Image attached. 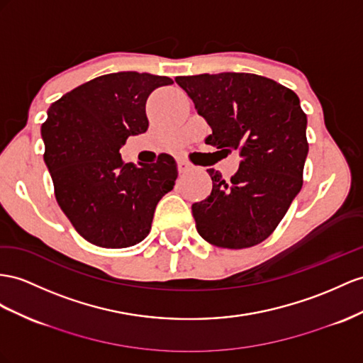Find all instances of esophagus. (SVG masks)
<instances>
[{
    "instance_id": "esophagus-1",
    "label": "esophagus",
    "mask_w": 363,
    "mask_h": 363,
    "mask_svg": "<svg viewBox=\"0 0 363 363\" xmlns=\"http://www.w3.org/2000/svg\"><path fill=\"white\" fill-rule=\"evenodd\" d=\"M178 170L179 173H187L191 170V164L184 160H178Z\"/></svg>"
}]
</instances>
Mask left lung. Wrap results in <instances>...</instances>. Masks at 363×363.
I'll use <instances>...</instances> for the list:
<instances>
[{"mask_svg":"<svg viewBox=\"0 0 363 363\" xmlns=\"http://www.w3.org/2000/svg\"><path fill=\"white\" fill-rule=\"evenodd\" d=\"M174 81L211 127L206 144L242 156L228 181L207 170L210 196L191 206L198 233L222 248L261 244L302 189L308 143L299 98L255 73H203Z\"/></svg>","mask_w":363,"mask_h":363,"instance_id":"8db88e82","label":"left lung"}]
</instances>
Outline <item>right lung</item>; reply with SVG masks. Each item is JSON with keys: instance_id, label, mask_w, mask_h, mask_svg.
I'll use <instances>...</instances> for the list:
<instances>
[{"instance_id": "right-lung-1", "label": "right lung", "mask_w": 363, "mask_h": 363, "mask_svg": "<svg viewBox=\"0 0 363 363\" xmlns=\"http://www.w3.org/2000/svg\"><path fill=\"white\" fill-rule=\"evenodd\" d=\"M173 84L152 73L118 72L91 79L48 110L44 162L64 215L90 244L132 247L148 235L153 213L173 190L178 167L162 153L153 164H124L119 148L147 132L150 93Z\"/></svg>"}]
</instances>
